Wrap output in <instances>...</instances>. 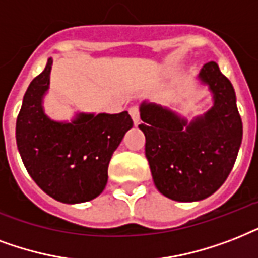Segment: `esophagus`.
<instances>
[{
    "label": "esophagus",
    "instance_id": "obj_1",
    "mask_svg": "<svg viewBox=\"0 0 258 258\" xmlns=\"http://www.w3.org/2000/svg\"><path fill=\"white\" fill-rule=\"evenodd\" d=\"M129 113H131L132 118H133V122H135V125H139L140 122V110L139 107L137 106H132L131 109H129Z\"/></svg>",
    "mask_w": 258,
    "mask_h": 258
}]
</instances>
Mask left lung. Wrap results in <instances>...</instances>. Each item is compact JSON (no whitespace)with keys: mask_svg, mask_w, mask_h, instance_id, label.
<instances>
[{"mask_svg":"<svg viewBox=\"0 0 258 258\" xmlns=\"http://www.w3.org/2000/svg\"><path fill=\"white\" fill-rule=\"evenodd\" d=\"M213 95V106L191 121L168 107L140 105L145 156L153 183L164 197L197 202L217 191L229 176L242 141V121L233 85L215 61L198 74Z\"/></svg>","mask_w":258,"mask_h":258,"instance_id":"8db88e82","label":"left lung"}]
</instances>
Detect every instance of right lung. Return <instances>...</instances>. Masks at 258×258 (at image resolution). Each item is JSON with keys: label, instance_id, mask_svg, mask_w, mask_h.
<instances>
[{"label": "right lung", "instance_id": "add662e5", "mask_svg": "<svg viewBox=\"0 0 258 258\" xmlns=\"http://www.w3.org/2000/svg\"><path fill=\"white\" fill-rule=\"evenodd\" d=\"M52 61L48 59L24 95L16 141L28 173L44 192L61 203H83L105 189L111 156L133 121L127 111L77 113L71 121L49 118L43 101Z\"/></svg>", "mask_w": 258, "mask_h": 258}]
</instances>
